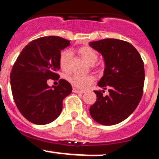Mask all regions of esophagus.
<instances>
[{
	"mask_svg": "<svg viewBox=\"0 0 159 159\" xmlns=\"http://www.w3.org/2000/svg\"><path fill=\"white\" fill-rule=\"evenodd\" d=\"M73 92H75V93H80V94L84 93V91H81V90H79V89H75V88L73 89Z\"/></svg>",
	"mask_w": 159,
	"mask_h": 159,
	"instance_id": "esophagus-1",
	"label": "esophagus"
}]
</instances>
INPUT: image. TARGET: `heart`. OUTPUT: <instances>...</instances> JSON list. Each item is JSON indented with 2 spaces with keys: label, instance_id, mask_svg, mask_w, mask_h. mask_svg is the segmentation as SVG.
<instances>
[{
  "label": "heart",
  "instance_id": "b5f03b06",
  "mask_svg": "<svg viewBox=\"0 0 159 159\" xmlns=\"http://www.w3.org/2000/svg\"><path fill=\"white\" fill-rule=\"evenodd\" d=\"M78 53L81 57L90 65H93L98 59V53L90 47H82L78 49ZM71 53L67 50H62L59 56V65L61 70L67 71L70 68V61ZM95 70L98 68L95 67ZM67 81L77 89H85L94 81V78L92 75H80L73 74L67 76Z\"/></svg>",
  "mask_w": 159,
  "mask_h": 159
}]
</instances>
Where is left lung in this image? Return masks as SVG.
<instances>
[{"label":"left lung","instance_id":"obj_1","mask_svg":"<svg viewBox=\"0 0 159 159\" xmlns=\"http://www.w3.org/2000/svg\"><path fill=\"white\" fill-rule=\"evenodd\" d=\"M104 57V75L98 82L109 94L94 91L96 102L91 106L94 120L102 125H115L127 119L137 108L143 95L144 62L138 50L126 41L105 39L89 43Z\"/></svg>","mask_w":159,"mask_h":159}]
</instances>
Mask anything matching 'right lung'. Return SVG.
I'll return each instance as SVG.
<instances>
[{
    "instance_id": "obj_1",
    "label": "right lung",
    "mask_w": 159,
    "mask_h": 159,
    "mask_svg": "<svg viewBox=\"0 0 159 159\" xmlns=\"http://www.w3.org/2000/svg\"><path fill=\"white\" fill-rule=\"evenodd\" d=\"M70 41L59 36L34 39L25 47L14 64L10 74L14 101L21 115L38 125L55 120L63 108V100L70 95L72 87L59 79L61 50ZM59 80L58 86L50 88L47 80Z\"/></svg>"
}]
</instances>
